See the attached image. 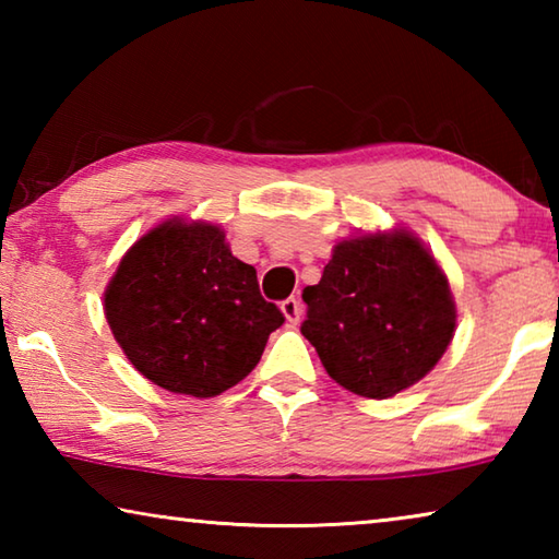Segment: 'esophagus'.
<instances>
[{
  "mask_svg": "<svg viewBox=\"0 0 559 559\" xmlns=\"http://www.w3.org/2000/svg\"><path fill=\"white\" fill-rule=\"evenodd\" d=\"M281 310H283V316H286V320L290 325H298V320H300V313H302V308H300V300L298 298H286L281 302Z\"/></svg>",
  "mask_w": 559,
  "mask_h": 559,
  "instance_id": "esophagus-1",
  "label": "esophagus"
}]
</instances>
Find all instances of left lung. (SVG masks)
<instances>
[{
	"label": "left lung",
	"mask_w": 559,
	"mask_h": 559,
	"mask_svg": "<svg viewBox=\"0 0 559 559\" xmlns=\"http://www.w3.org/2000/svg\"><path fill=\"white\" fill-rule=\"evenodd\" d=\"M302 300L300 333L328 374L370 400L419 382L456 328L447 276L406 231L340 241Z\"/></svg>",
	"instance_id": "1"
}]
</instances>
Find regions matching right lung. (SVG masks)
<instances>
[{"mask_svg":"<svg viewBox=\"0 0 559 559\" xmlns=\"http://www.w3.org/2000/svg\"><path fill=\"white\" fill-rule=\"evenodd\" d=\"M106 318L140 374L200 400L241 382L286 320L219 226L182 222L157 226L122 257Z\"/></svg>","mask_w":559,"mask_h":559,"instance_id":"add662e5","label":"right lung"}]
</instances>
